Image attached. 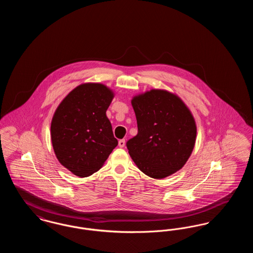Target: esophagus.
I'll list each match as a JSON object with an SVG mask.
<instances>
[{
    "mask_svg": "<svg viewBox=\"0 0 253 253\" xmlns=\"http://www.w3.org/2000/svg\"><path fill=\"white\" fill-rule=\"evenodd\" d=\"M119 146H120L121 148H123V147L125 146V139H121V140L119 141Z\"/></svg>",
    "mask_w": 253,
    "mask_h": 253,
    "instance_id": "34e87169",
    "label": "esophagus"
}]
</instances>
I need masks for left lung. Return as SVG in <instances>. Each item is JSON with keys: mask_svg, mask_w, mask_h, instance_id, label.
I'll return each mask as SVG.
<instances>
[{"mask_svg": "<svg viewBox=\"0 0 253 253\" xmlns=\"http://www.w3.org/2000/svg\"><path fill=\"white\" fill-rule=\"evenodd\" d=\"M137 134L127 142L132 161L146 175L162 179L183 168L193 153L196 123L179 96L151 89L131 100Z\"/></svg>", "mask_w": 253, "mask_h": 253, "instance_id": "left-lung-1", "label": "left lung"}]
</instances>
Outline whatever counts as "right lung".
Segmentation results:
<instances>
[{"instance_id":"obj_1","label":"right lung","mask_w":253,"mask_h":253,"mask_svg":"<svg viewBox=\"0 0 253 253\" xmlns=\"http://www.w3.org/2000/svg\"><path fill=\"white\" fill-rule=\"evenodd\" d=\"M114 91L98 83L77 86L56 109L51 142L60 164L80 177L101 168L118 146L106 116Z\"/></svg>"}]
</instances>
